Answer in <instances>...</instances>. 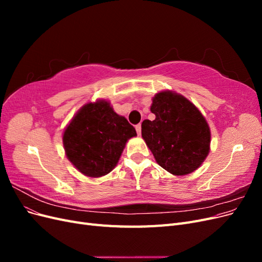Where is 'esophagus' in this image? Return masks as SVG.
<instances>
[{"instance_id":"1","label":"esophagus","mask_w":262,"mask_h":262,"mask_svg":"<svg viewBox=\"0 0 262 262\" xmlns=\"http://www.w3.org/2000/svg\"><path fill=\"white\" fill-rule=\"evenodd\" d=\"M136 130H137V133L139 134V136H141V124L136 125Z\"/></svg>"}]
</instances>
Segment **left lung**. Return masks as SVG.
<instances>
[{"instance_id":"obj_1","label":"left lung","mask_w":262,"mask_h":262,"mask_svg":"<svg viewBox=\"0 0 262 262\" xmlns=\"http://www.w3.org/2000/svg\"><path fill=\"white\" fill-rule=\"evenodd\" d=\"M150 112L155 119L142 122V138L157 164L176 176L199 168L211 142L209 124L200 110L182 95L165 91L155 95Z\"/></svg>"}]
</instances>
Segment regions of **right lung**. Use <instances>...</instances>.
<instances>
[{
    "label": "right lung",
    "instance_id": "right-lung-1",
    "mask_svg": "<svg viewBox=\"0 0 262 262\" xmlns=\"http://www.w3.org/2000/svg\"><path fill=\"white\" fill-rule=\"evenodd\" d=\"M136 136L133 125L117 115L109 101L97 100L73 117L63 133V146L75 168L95 178L115 168L125 143Z\"/></svg>",
    "mask_w": 262,
    "mask_h": 262
}]
</instances>
